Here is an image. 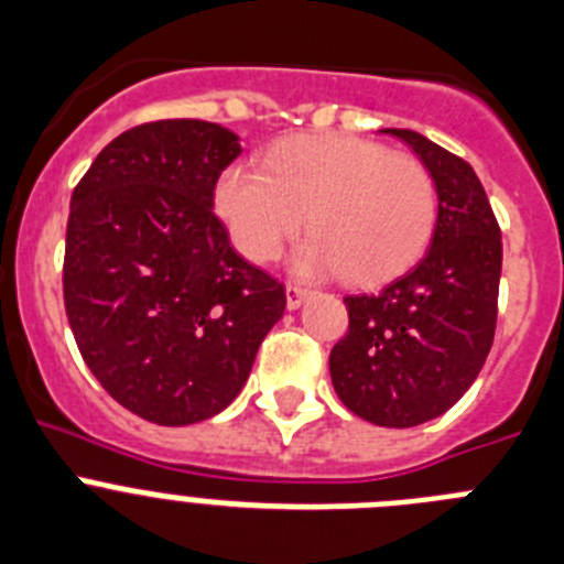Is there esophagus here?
<instances>
[{"instance_id":"esophagus-1","label":"esophagus","mask_w":564,"mask_h":564,"mask_svg":"<svg viewBox=\"0 0 564 564\" xmlns=\"http://www.w3.org/2000/svg\"><path fill=\"white\" fill-rule=\"evenodd\" d=\"M308 297L306 286H297V283H286V306L297 308Z\"/></svg>"}]
</instances>
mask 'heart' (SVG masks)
<instances>
[{
    "mask_svg": "<svg viewBox=\"0 0 564 564\" xmlns=\"http://www.w3.org/2000/svg\"><path fill=\"white\" fill-rule=\"evenodd\" d=\"M213 205L250 261H275L289 238L312 227L292 256L303 278L382 283L419 261L435 227V182L413 154L351 134L278 143L263 169L230 165Z\"/></svg>",
    "mask_w": 564,
    "mask_h": 564,
    "instance_id": "1",
    "label": "heart"
}]
</instances>
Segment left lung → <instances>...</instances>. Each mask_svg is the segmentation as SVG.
Returning a JSON list of instances; mask_svg holds the SVG:
<instances>
[{
    "instance_id": "8db88e82",
    "label": "left lung",
    "mask_w": 564,
    "mask_h": 564,
    "mask_svg": "<svg viewBox=\"0 0 564 564\" xmlns=\"http://www.w3.org/2000/svg\"><path fill=\"white\" fill-rule=\"evenodd\" d=\"M427 165L438 219L427 256L373 294H348L328 370L339 402L379 427H415L478 379L497 323L500 227L478 174L419 131L384 129Z\"/></svg>"
}]
</instances>
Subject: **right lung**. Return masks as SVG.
<instances>
[{
  "label": "right lung",
  "mask_w": 564,
  "mask_h": 564,
  "mask_svg": "<svg viewBox=\"0 0 564 564\" xmlns=\"http://www.w3.org/2000/svg\"><path fill=\"white\" fill-rule=\"evenodd\" d=\"M230 129L154 120L115 137L75 185L64 306L106 393L162 427L221 413L286 308L283 283L230 247L213 213Z\"/></svg>",
  "instance_id": "right-lung-1"
}]
</instances>
